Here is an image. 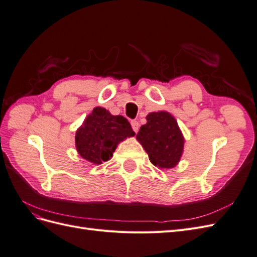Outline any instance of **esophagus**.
Segmentation results:
<instances>
[{"label": "esophagus", "mask_w": 257, "mask_h": 257, "mask_svg": "<svg viewBox=\"0 0 257 257\" xmlns=\"http://www.w3.org/2000/svg\"><path fill=\"white\" fill-rule=\"evenodd\" d=\"M131 125H132V128H133V131L135 132V133H137L138 130H139V123L134 120V121L131 122Z\"/></svg>", "instance_id": "34e87169"}]
</instances>
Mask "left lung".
Here are the masks:
<instances>
[{
  "label": "left lung",
  "instance_id": "obj_1",
  "mask_svg": "<svg viewBox=\"0 0 257 257\" xmlns=\"http://www.w3.org/2000/svg\"><path fill=\"white\" fill-rule=\"evenodd\" d=\"M142 125L137 141L159 168H173L181 159L184 138L174 116L166 111L150 112Z\"/></svg>",
  "mask_w": 257,
  "mask_h": 257
}]
</instances>
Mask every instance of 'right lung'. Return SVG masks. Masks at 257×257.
<instances>
[{
	"label": "right lung",
	"instance_id": "obj_1",
	"mask_svg": "<svg viewBox=\"0 0 257 257\" xmlns=\"http://www.w3.org/2000/svg\"><path fill=\"white\" fill-rule=\"evenodd\" d=\"M134 135L126 118L95 107L76 132V149L81 158L98 165L111 159L119 143Z\"/></svg>",
	"mask_w": 257,
	"mask_h": 257
}]
</instances>
